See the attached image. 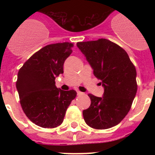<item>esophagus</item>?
<instances>
[{"label":"esophagus","instance_id":"obj_1","mask_svg":"<svg viewBox=\"0 0 155 155\" xmlns=\"http://www.w3.org/2000/svg\"><path fill=\"white\" fill-rule=\"evenodd\" d=\"M83 94H84V93L81 92V91H77V94H78V95H82Z\"/></svg>","mask_w":155,"mask_h":155}]
</instances>
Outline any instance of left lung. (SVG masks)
<instances>
[{"instance_id": "8db88e82", "label": "left lung", "mask_w": 155, "mask_h": 155, "mask_svg": "<svg viewBox=\"0 0 155 155\" xmlns=\"http://www.w3.org/2000/svg\"><path fill=\"white\" fill-rule=\"evenodd\" d=\"M77 46L104 87L102 98L88 94L91 105L83 111L84 121L97 130L111 128L130 109L137 90L136 68L127 52L109 39L79 42Z\"/></svg>"}]
</instances>
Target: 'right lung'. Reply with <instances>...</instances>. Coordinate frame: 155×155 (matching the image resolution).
I'll return each instance as SVG.
<instances>
[{
  "instance_id": "obj_1",
  "label": "right lung",
  "mask_w": 155,
  "mask_h": 155,
  "mask_svg": "<svg viewBox=\"0 0 155 155\" xmlns=\"http://www.w3.org/2000/svg\"><path fill=\"white\" fill-rule=\"evenodd\" d=\"M73 43L47 45L35 53L18 73L16 87L25 114L33 124L54 128L64 121L66 111L74 99V90L62 91L56 77L64 73V61L72 53Z\"/></svg>"
}]
</instances>
